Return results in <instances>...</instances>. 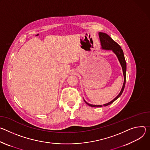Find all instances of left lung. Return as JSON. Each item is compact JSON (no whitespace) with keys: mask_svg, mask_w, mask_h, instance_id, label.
Listing matches in <instances>:
<instances>
[{"mask_svg":"<svg viewBox=\"0 0 150 150\" xmlns=\"http://www.w3.org/2000/svg\"><path fill=\"white\" fill-rule=\"evenodd\" d=\"M99 39H100V41L101 43V46L102 48L103 49H106V50H112V51L114 52V54L117 55L120 63L122 67V69H123V76H124V83H123V85L122 87V89L120 92V93L116 96L112 101L111 102L104 104V105H92V104H89L87 102L85 101V102L88 104V105L92 107H101L103 106H107L112 104L113 102H114L116 99H117L120 96V95L122 94L125 84H126V62L125 61L124 54L123 52V50L121 48L120 46L117 43H116L115 41H114L108 35H107L106 33H102V32H99Z\"/></svg>","mask_w":150,"mask_h":150,"instance_id":"1","label":"left lung"}]
</instances>
